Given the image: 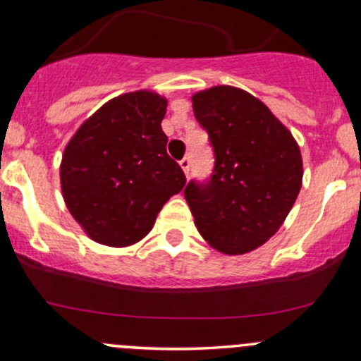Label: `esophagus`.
Returning <instances> with one entry per match:
<instances>
[{
  "mask_svg": "<svg viewBox=\"0 0 361 361\" xmlns=\"http://www.w3.org/2000/svg\"><path fill=\"white\" fill-rule=\"evenodd\" d=\"M180 166H181V169H183V173L188 176V173H190V159L183 157L180 160Z\"/></svg>",
  "mask_w": 361,
  "mask_h": 361,
  "instance_id": "1",
  "label": "esophagus"
}]
</instances>
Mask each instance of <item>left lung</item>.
<instances>
[{
  "label": "left lung",
  "mask_w": 361,
  "mask_h": 361,
  "mask_svg": "<svg viewBox=\"0 0 361 361\" xmlns=\"http://www.w3.org/2000/svg\"><path fill=\"white\" fill-rule=\"evenodd\" d=\"M197 122L209 134L213 174L192 180L185 199L199 234L225 255L257 250L272 238L302 187L297 141L272 111L246 90L216 85L192 96Z\"/></svg>",
  "instance_id": "obj_1"
}]
</instances>
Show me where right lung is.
Wrapping results in <instances>:
<instances>
[{
    "mask_svg": "<svg viewBox=\"0 0 361 361\" xmlns=\"http://www.w3.org/2000/svg\"><path fill=\"white\" fill-rule=\"evenodd\" d=\"M167 99L152 90L113 97L64 148L61 188L69 213L92 241L123 248L152 231L187 178L167 155L160 122Z\"/></svg>",
    "mask_w": 361,
    "mask_h": 361,
    "instance_id": "add662e5",
    "label": "right lung"
}]
</instances>
